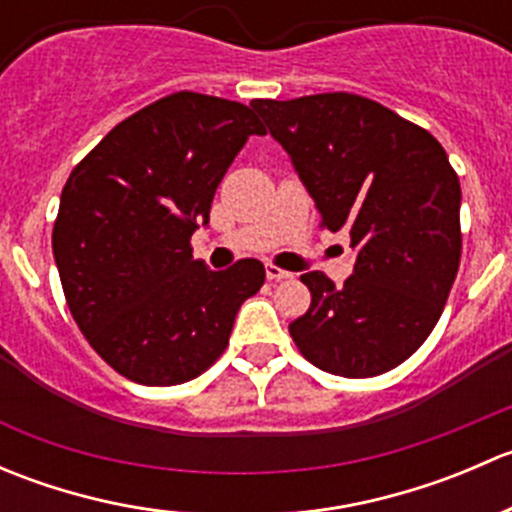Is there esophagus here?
Returning <instances> with one entry per match:
<instances>
[{"label": "esophagus", "mask_w": 512, "mask_h": 512, "mask_svg": "<svg viewBox=\"0 0 512 512\" xmlns=\"http://www.w3.org/2000/svg\"><path fill=\"white\" fill-rule=\"evenodd\" d=\"M265 275L270 282H282V280H289V277H292V272L282 270V267H277V265H267Z\"/></svg>", "instance_id": "1"}]
</instances>
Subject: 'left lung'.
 Listing matches in <instances>:
<instances>
[{
	"label": "left lung",
	"instance_id": "1",
	"mask_svg": "<svg viewBox=\"0 0 512 512\" xmlns=\"http://www.w3.org/2000/svg\"><path fill=\"white\" fill-rule=\"evenodd\" d=\"M292 158L322 227L352 237L354 272H307V314L289 324L329 374H384L426 342L461 265V183L441 143L356 94L250 103Z\"/></svg>",
	"mask_w": 512,
	"mask_h": 512
}]
</instances>
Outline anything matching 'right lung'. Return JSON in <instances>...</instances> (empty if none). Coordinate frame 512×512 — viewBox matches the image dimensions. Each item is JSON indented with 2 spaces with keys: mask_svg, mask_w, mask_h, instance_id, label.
I'll return each instance as SVG.
<instances>
[{
  "mask_svg": "<svg viewBox=\"0 0 512 512\" xmlns=\"http://www.w3.org/2000/svg\"><path fill=\"white\" fill-rule=\"evenodd\" d=\"M250 136H265L250 106L178 91L108 131L61 190L51 247L71 317L136 384L203 374L265 285L260 260L213 272L190 247Z\"/></svg>",
  "mask_w": 512,
  "mask_h": 512,
  "instance_id": "add662e5",
  "label": "right lung"
}]
</instances>
